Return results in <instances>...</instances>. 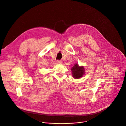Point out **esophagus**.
<instances>
[{
	"mask_svg": "<svg viewBox=\"0 0 126 126\" xmlns=\"http://www.w3.org/2000/svg\"><path fill=\"white\" fill-rule=\"evenodd\" d=\"M56 63L57 64H62L63 63V62H62V61H57V62H56Z\"/></svg>",
	"mask_w": 126,
	"mask_h": 126,
	"instance_id": "obj_1",
	"label": "esophagus"
}]
</instances>
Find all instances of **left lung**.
<instances>
[{
    "instance_id": "1",
    "label": "left lung",
    "mask_w": 126,
    "mask_h": 126,
    "mask_svg": "<svg viewBox=\"0 0 126 126\" xmlns=\"http://www.w3.org/2000/svg\"><path fill=\"white\" fill-rule=\"evenodd\" d=\"M71 71L73 77L76 79H79L82 77L85 74V70L83 66H79L78 63L74 64V66L71 68Z\"/></svg>"
}]
</instances>
